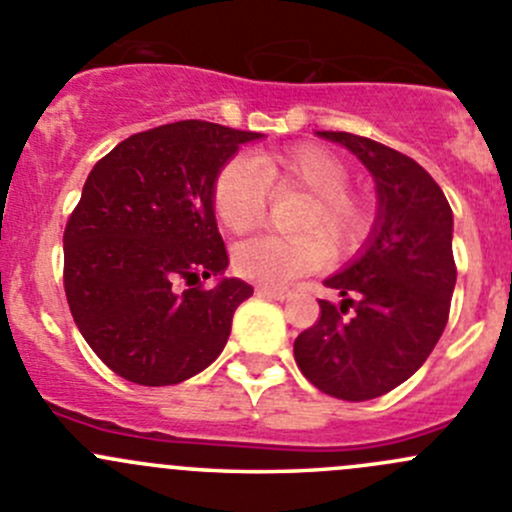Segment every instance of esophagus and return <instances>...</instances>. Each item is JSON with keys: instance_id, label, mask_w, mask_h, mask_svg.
Returning <instances> with one entry per match:
<instances>
[{"instance_id": "esophagus-1", "label": "esophagus", "mask_w": 512, "mask_h": 512, "mask_svg": "<svg viewBox=\"0 0 512 512\" xmlns=\"http://www.w3.org/2000/svg\"><path fill=\"white\" fill-rule=\"evenodd\" d=\"M257 295L270 297V300L285 302V300H290V297H292V290H287V287H265V285H260V287H257Z\"/></svg>"}]
</instances>
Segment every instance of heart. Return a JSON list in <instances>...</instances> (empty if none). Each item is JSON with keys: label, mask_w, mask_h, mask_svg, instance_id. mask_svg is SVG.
<instances>
[{"label": "heart", "mask_w": 512, "mask_h": 512, "mask_svg": "<svg viewBox=\"0 0 512 512\" xmlns=\"http://www.w3.org/2000/svg\"><path fill=\"white\" fill-rule=\"evenodd\" d=\"M345 162L317 145L262 152L252 160H232L212 185V210L227 232H250L265 215L267 187H297L310 202L302 207L297 235H257L235 247L237 275L265 287H282L335 255L352 250L367 230V210L345 190Z\"/></svg>", "instance_id": "b5f03b06"}]
</instances>
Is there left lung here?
I'll return each mask as SVG.
<instances>
[{
  "mask_svg": "<svg viewBox=\"0 0 512 512\" xmlns=\"http://www.w3.org/2000/svg\"><path fill=\"white\" fill-rule=\"evenodd\" d=\"M345 147L375 180L377 212L365 245L325 280L340 310L320 300V320L295 340L302 375L340 400H372L420 370L438 345L455 290L453 210L415 160L350 132H317ZM347 306L350 318H342Z\"/></svg>",
  "mask_w": 512,
  "mask_h": 512,
  "instance_id": "1",
  "label": "left lung"
}]
</instances>
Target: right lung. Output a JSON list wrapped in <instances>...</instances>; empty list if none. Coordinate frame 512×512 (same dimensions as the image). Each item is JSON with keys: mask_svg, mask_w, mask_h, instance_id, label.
Segmentation results:
<instances>
[{"mask_svg": "<svg viewBox=\"0 0 512 512\" xmlns=\"http://www.w3.org/2000/svg\"><path fill=\"white\" fill-rule=\"evenodd\" d=\"M262 137L185 119L127 137L89 172L64 230V292L87 345L124 380L177 385L227 345L252 285L225 277L212 185Z\"/></svg>", "mask_w": 512, "mask_h": 512, "instance_id": "right-lung-1", "label": "right lung"}]
</instances>
